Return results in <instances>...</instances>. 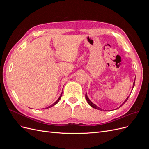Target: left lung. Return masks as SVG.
I'll use <instances>...</instances> for the list:
<instances>
[{
	"instance_id": "left-lung-1",
	"label": "left lung",
	"mask_w": 149,
	"mask_h": 149,
	"mask_svg": "<svg viewBox=\"0 0 149 149\" xmlns=\"http://www.w3.org/2000/svg\"><path fill=\"white\" fill-rule=\"evenodd\" d=\"M135 80H136V78H135ZM134 85H135V81H134V83H133V88L134 87ZM129 96H128L127 98L125 99V100L124 101V102L122 104V105H123L127 101V100H128V98H129ZM85 97H86V101H88V104L89 105V106H91L92 107H93V108H94V109H98V110H102V109L101 108H100V107H97L96 105H95L94 104H93L91 101L89 100V99L88 98V96H87V94H86V95H85ZM122 105H120V106H119V107H120V106H122ZM118 108H117V109H118Z\"/></svg>"
}]
</instances>
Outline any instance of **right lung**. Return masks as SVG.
<instances>
[{
    "label": "right lung",
    "mask_w": 149,
    "mask_h": 149,
    "mask_svg": "<svg viewBox=\"0 0 149 149\" xmlns=\"http://www.w3.org/2000/svg\"><path fill=\"white\" fill-rule=\"evenodd\" d=\"M62 93H63V92L61 93V95H60V96L59 97V98H58V100H57V101H56V102H54L53 104H52L51 105V106H48V107H46L45 108V109H48V108H49V107H52V106H55V104H56L58 102H59V101L60 100V99H61V96H62Z\"/></svg>",
    "instance_id": "add662e5"
}]
</instances>
